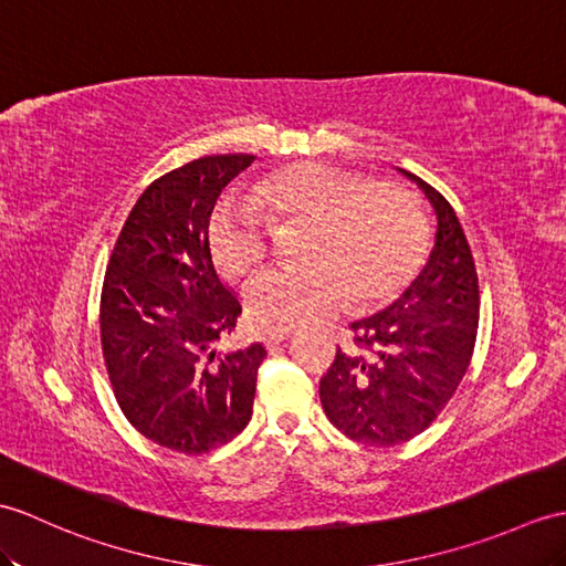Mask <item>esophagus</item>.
Returning <instances> with one entry per match:
<instances>
[{
  "label": "esophagus",
  "instance_id": "obj_1",
  "mask_svg": "<svg viewBox=\"0 0 566 566\" xmlns=\"http://www.w3.org/2000/svg\"><path fill=\"white\" fill-rule=\"evenodd\" d=\"M292 335H294V333H289V331H282V333H268L265 337H262V343H265V347H268V349H272V347H277V345L286 343V339H292Z\"/></svg>",
  "mask_w": 566,
  "mask_h": 566
}]
</instances>
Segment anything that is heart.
Returning <instances> with one entry per match:
<instances>
[{
  "instance_id": "heart-1",
  "label": "heart",
  "mask_w": 566,
  "mask_h": 566,
  "mask_svg": "<svg viewBox=\"0 0 566 566\" xmlns=\"http://www.w3.org/2000/svg\"><path fill=\"white\" fill-rule=\"evenodd\" d=\"M274 221H311L306 268L272 270L245 292L248 321L282 333L347 308L396 301L424 262L429 227L415 197L327 164H296L260 180L248 197H229L209 221L219 270L245 280L268 260Z\"/></svg>"
}]
</instances>
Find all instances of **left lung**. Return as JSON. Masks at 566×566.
Segmentation results:
<instances>
[{
	"label": "left lung",
	"mask_w": 566,
	"mask_h": 566,
	"mask_svg": "<svg viewBox=\"0 0 566 566\" xmlns=\"http://www.w3.org/2000/svg\"><path fill=\"white\" fill-rule=\"evenodd\" d=\"M417 182L437 214L427 265L392 306L352 323L354 349L321 378L327 419L345 437L398 446L422 433L468 371L480 321L478 272L453 207L429 182Z\"/></svg>",
	"instance_id": "1"
}]
</instances>
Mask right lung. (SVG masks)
I'll return each mask as SVG.
<instances>
[{
  "label": "right lung",
  "instance_id": "add662e5",
  "mask_svg": "<svg viewBox=\"0 0 566 566\" xmlns=\"http://www.w3.org/2000/svg\"><path fill=\"white\" fill-rule=\"evenodd\" d=\"M255 161L202 156L154 180L117 235L101 294V345L117 405L164 449L200 455L251 422L265 347L217 357L241 315L217 274L209 217L217 197Z\"/></svg>",
  "mask_w": 566,
  "mask_h": 566
}]
</instances>
